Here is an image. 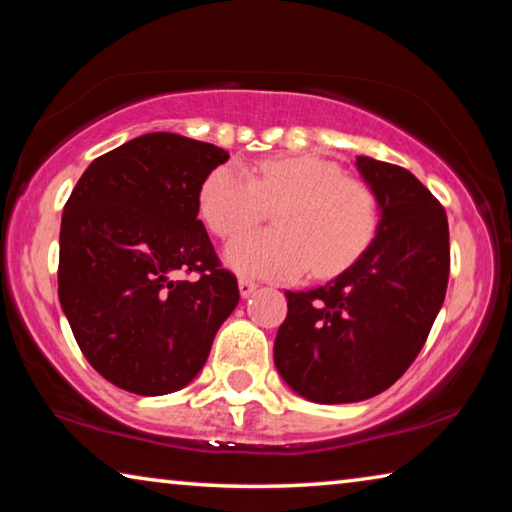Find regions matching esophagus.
Listing matches in <instances>:
<instances>
[{"label": "esophagus", "mask_w": 512, "mask_h": 512, "mask_svg": "<svg viewBox=\"0 0 512 512\" xmlns=\"http://www.w3.org/2000/svg\"><path fill=\"white\" fill-rule=\"evenodd\" d=\"M259 284L255 280H248V277H239V293L241 298H250L257 291Z\"/></svg>", "instance_id": "esophagus-1"}]
</instances>
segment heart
Returning a JSON list of instances; mask_svg holds the SVG:
<instances>
[{
	"label": "heart",
	"instance_id": "obj_1",
	"mask_svg": "<svg viewBox=\"0 0 512 512\" xmlns=\"http://www.w3.org/2000/svg\"><path fill=\"white\" fill-rule=\"evenodd\" d=\"M273 230H257L225 248L235 271L293 280L311 266L334 275L350 266L375 237L377 201L368 185L343 176L320 155H277L253 176L237 162L212 169L198 192V212L216 237L232 239L273 207Z\"/></svg>",
	"mask_w": 512,
	"mask_h": 512
}]
</instances>
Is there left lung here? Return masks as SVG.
<instances>
[{
	"mask_svg": "<svg viewBox=\"0 0 512 512\" xmlns=\"http://www.w3.org/2000/svg\"><path fill=\"white\" fill-rule=\"evenodd\" d=\"M375 194L377 235L357 262L311 291H287L273 359L291 391L316 404L384 393L422 350L449 277L447 214L411 171L359 155Z\"/></svg>",
	"mask_w": 512,
	"mask_h": 512,
	"instance_id": "left-lung-1",
	"label": "left lung"
}]
</instances>
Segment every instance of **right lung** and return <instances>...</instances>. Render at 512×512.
<instances>
[{
  "instance_id": "1",
  "label": "right lung",
  "mask_w": 512,
  "mask_h": 512,
  "mask_svg": "<svg viewBox=\"0 0 512 512\" xmlns=\"http://www.w3.org/2000/svg\"><path fill=\"white\" fill-rule=\"evenodd\" d=\"M230 155L146 133L94 160L65 203L58 298L90 366L135 395H167L205 366L239 302L198 221L207 173ZM178 270L198 281H178Z\"/></svg>"
}]
</instances>
